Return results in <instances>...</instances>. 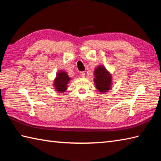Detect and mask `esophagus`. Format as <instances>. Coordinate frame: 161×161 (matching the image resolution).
I'll return each mask as SVG.
<instances>
[{"instance_id": "34e87169", "label": "esophagus", "mask_w": 161, "mask_h": 161, "mask_svg": "<svg viewBox=\"0 0 161 161\" xmlns=\"http://www.w3.org/2000/svg\"><path fill=\"white\" fill-rule=\"evenodd\" d=\"M80 75H81V77H84V76H85V73H84V72H83V71H81V72H80Z\"/></svg>"}]
</instances>
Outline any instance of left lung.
Wrapping results in <instances>:
<instances>
[{"label":"left lung","instance_id":"left-lung-1","mask_svg":"<svg viewBox=\"0 0 161 161\" xmlns=\"http://www.w3.org/2000/svg\"><path fill=\"white\" fill-rule=\"evenodd\" d=\"M94 81L98 91L102 93H104L111 88V76L104 66H99L95 70Z\"/></svg>","mask_w":161,"mask_h":161}]
</instances>
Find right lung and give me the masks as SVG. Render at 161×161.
I'll list each match as a JSON object with an SVG mask.
<instances>
[{"mask_svg":"<svg viewBox=\"0 0 161 161\" xmlns=\"http://www.w3.org/2000/svg\"><path fill=\"white\" fill-rule=\"evenodd\" d=\"M70 80V77L66 73L61 71L57 75V77L54 80V87L59 93H63L67 89V84Z\"/></svg>","mask_w":161,"mask_h":161,"instance_id":"add662e5","label":"right lung"}]
</instances>
